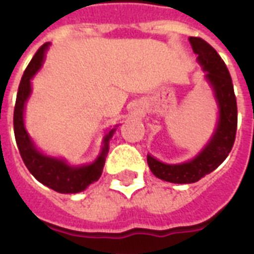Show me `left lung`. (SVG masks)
I'll return each instance as SVG.
<instances>
[{"label":"left lung","instance_id":"8db88e82","mask_svg":"<svg viewBox=\"0 0 254 254\" xmlns=\"http://www.w3.org/2000/svg\"><path fill=\"white\" fill-rule=\"evenodd\" d=\"M197 63L205 73V81L212 89L217 105V123L213 134L196 156L181 164L162 162L148 154V165L160 180L173 184H193L217 169L235 144L237 130V102L229 70L217 52L198 37H189Z\"/></svg>","mask_w":254,"mask_h":254}]
</instances>
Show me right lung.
Wrapping results in <instances>:
<instances>
[{"label":"right lung","instance_id":"add662e5","mask_svg":"<svg viewBox=\"0 0 254 254\" xmlns=\"http://www.w3.org/2000/svg\"><path fill=\"white\" fill-rule=\"evenodd\" d=\"M50 42H46L38 49L32 61L24 71L17 93L14 106V135L18 146L19 154L24 160L29 172L38 180L42 185L64 194H74L84 191L89 185L96 183L101 177L102 169L105 165L106 156L109 152V142L114 135L119 124L108 129L102 138L101 150L92 162L73 165L63 157L49 156L37 148L36 142L29 134L25 127V108L26 102L32 96V80L45 63L46 52L49 50Z\"/></svg>","mask_w":254,"mask_h":254}]
</instances>
